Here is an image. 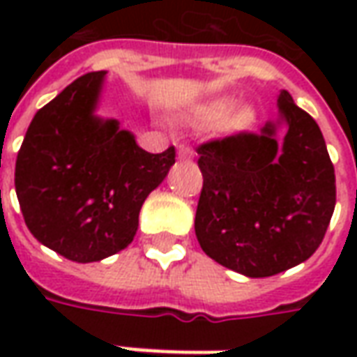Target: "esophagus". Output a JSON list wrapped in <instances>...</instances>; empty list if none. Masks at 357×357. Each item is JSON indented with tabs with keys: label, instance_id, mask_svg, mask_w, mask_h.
<instances>
[{
	"label": "esophagus",
	"instance_id": "34e87169",
	"mask_svg": "<svg viewBox=\"0 0 357 357\" xmlns=\"http://www.w3.org/2000/svg\"><path fill=\"white\" fill-rule=\"evenodd\" d=\"M178 153H179V158H185V160H191L195 156V149L185 145V143H181L178 147Z\"/></svg>",
	"mask_w": 357,
	"mask_h": 357
}]
</instances>
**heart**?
I'll list each match as a JSON object with an SVG mask.
<instances>
[{
	"instance_id": "obj_1",
	"label": "heart",
	"mask_w": 357,
	"mask_h": 357,
	"mask_svg": "<svg viewBox=\"0 0 357 357\" xmlns=\"http://www.w3.org/2000/svg\"><path fill=\"white\" fill-rule=\"evenodd\" d=\"M235 105H237V101L233 97H218V99H212V101L197 107L191 114V120L199 128H212V126H218L222 121L220 128L224 132H247L256 122L255 109L243 107V109L233 110Z\"/></svg>"
}]
</instances>
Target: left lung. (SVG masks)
Returning <instances> with one entry per match:
<instances>
[{
    "label": "left lung",
    "instance_id": "obj_1",
    "mask_svg": "<svg viewBox=\"0 0 357 357\" xmlns=\"http://www.w3.org/2000/svg\"><path fill=\"white\" fill-rule=\"evenodd\" d=\"M276 126L197 147L202 172L195 233L206 255L247 277L306 262L321 245L337 202L335 168L319 126L283 89Z\"/></svg>",
    "mask_w": 357,
    "mask_h": 357
}]
</instances>
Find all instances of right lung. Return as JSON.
Returning a JSON list of instances; mask_svg holds the SVG:
<instances>
[{
	"label": "right lung",
	"instance_id": "obj_1",
	"mask_svg": "<svg viewBox=\"0 0 357 357\" xmlns=\"http://www.w3.org/2000/svg\"><path fill=\"white\" fill-rule=\"evenodd\" d=\"M105 74H84L36 112L15 166L30 233L80 264L132 243L143 202L176 162L174 147L147 153L116 120L95 116Z\"/></svg>",
	"mask_w": 357,
	"mask_h": 357
}]
</instances>
